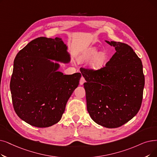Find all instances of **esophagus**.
Wrapping results in <instances>:
<instances>
[{
    "label": "esophagus",
    "mask_w": 157,
    "mask_h": 157,
    "mask_svg": "<svg viewBox=\"0 0 157 157\" xmlns=\"http://www.w3.org/2000/svg\"><path fill=\"white\" fill-rule=\"evenodd\" d=\"M85 82V78H84L83 77H81V79H80V81H79V84H80L81 85H83V83H84Z\"/></svg>",
    "instance_id": "esophagus-1"
}]
</instances>
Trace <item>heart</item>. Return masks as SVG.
Here are the masks:
<instances>
[{"label": "heart", "mask_w": 157, "mask_h": 157, "mask_svg": "<svg viewBox=\"0 0 157 157\" xmlns=\"http://www.w3.org/2000/svg\"><path fill=\"white\" fill-rule=\"evenodd\" d=\"M90 67L94 70H99L103 68L107 60V54L105 52H98V48L95 46L85 49L79 56V59L82 62H87L92 59Z\"/></svg>", "instance_id": "b5f03b06"}]
</instances>
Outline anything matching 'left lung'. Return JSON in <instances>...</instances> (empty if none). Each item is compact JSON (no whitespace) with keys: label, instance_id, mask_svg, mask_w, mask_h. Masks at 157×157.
<instances>
[{"label":"left lung","instance_id":"1","mask_svg":"<svg viewBox=\"0 0 157 157\" xmlns=\"http://www.w3.org/2000/svg\"><path fill=\"white\" fill-rule=\"evenodd\" d=\"M106 42L116 51L105 67L97 71L81 68L87 111L99 125L121 126L138 113L145 79L141 59L132 47L113 41Z\"/></svg>","mask_w":157,"mask_h":157}]
</instances>
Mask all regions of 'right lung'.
Masks as SVG:
<instances>
[{
    "mask_svg": "<svg viewBox=\"0 0 157 157\" xmlns=\"http://www.w3.org/2000/svg\"><path fill=\"white\" fill-rule=\"evenodd\" d=\"M51 60L69 63L70 54L62 38L40 37L20 50L15 58L10 81L14 110L29 124L49 127L58 122L66 104L78 87L79 72L64 75Z\"/></svg>",
    "mask_w": 157,
    "mask_h": 157,
    "instance_id": "obj_1",
    "label": "right lung"
}]
</instances>
